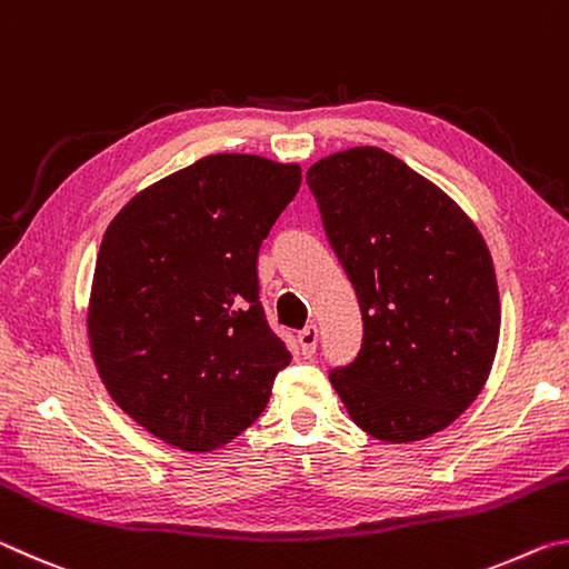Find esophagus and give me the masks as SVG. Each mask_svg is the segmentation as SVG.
<instances>
[{
  "label": "esophagus",
  "mask_w": 569,
  "mask_h": 569,
  "mask_svg": "<svg viewBox=\"0 0 569 569\" xmlns=\"http://www.w3.org/2000/svg\"><path fill=\"white\" fill-rule=\"evenodd\" d=\"M298 343H301V353L303 356H313L316 346H319V329L316 326H306V329L298 333Z\"/></svg>",
  "instance_id": "1"
}]
</instances>
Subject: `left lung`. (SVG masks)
Here are the masks:
<instances>
[{
	"label": "left lung",
	"instance_id": "left-lung-1",
	"mask_svg": "<svg viewBox=\"0 0 569 569\" xmlns=\"http://www.w3.org/2000/svg\"><path fill=\"white\" fill-rule=\"evenodd\" d=\"M306 182L363 321L361 351L329 373L336 393L381 441L437 435L477 399L497 353L502 311L485 238L381 148L333 152Z\"/></svg>",
	"mask_w": 569,
	"mask_h": 569
}]
</instances>
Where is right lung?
Instances as JSON below:
<instances>
[{"mask_svg": "<svg viewBox=\"0 0 569 569\" xmlns=\"http://www.w3.org/2000/svg\"><path fill=\"white\" fill-rule=\"evenodd\" d=\"M301 168L220 152L138 192L104 230L88 331L100 379L150 435L213 451L253 423L291 351L258 298V250Z\"/></svg>", "mask_w": 569, "mask_h": 569, "instance_id": "add662e5", "label": "right lung"}]
</instances>
